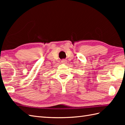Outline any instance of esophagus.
Returning <instances> with one entry per match:
<instances>
[{
	"label": "esophagus",
	"mask_w": 125,
	"mask_h": 125,
	"mask_svg": "<svg viewBox=\"0 0 125 125\" xmlns=\"http://www.w3.org/2000/svg\"><path fill=\"white\" fill-rule=\"evenodd\" d=\"M61 62H62V63H63V64H65V63H67V61L66 60H63L62 61H61Z\"/></svg>",
	"instance_id": "esophagus-1"
}]
</instances>
